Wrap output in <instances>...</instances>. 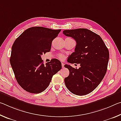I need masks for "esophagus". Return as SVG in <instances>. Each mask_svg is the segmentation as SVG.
I'll return each instance as SVG.
<instances>
[{
  "mask_svg": "<svg viewBox=\"0 0 121 121\" xmlns=\"http://www.w3.org/2000/svg\"><path fill=\"white\" fill-rule=\"evenodd\" d=\"M61 65H62V68H64L65 63H61Z\"/></svg>",
  "mask_w": 121,
  "mask_h": 121,
  "instance_id": "1",
  "label": "esophagus"
}]
</instances>
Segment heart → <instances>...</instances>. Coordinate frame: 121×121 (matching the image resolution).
<instances>
[{
    "instance_id": "b5f03b06",
    "label": "heart",
    "mask_w": 121,
    "mask_h": 121,
    "mask_svg": "<svg viewBox=\"0 0 121 121\" xmlns=\"http://www.w3.org/2000/svg\"><path fill=\"white\" fill-rule=\"evenodd\" d=\"M58 57H59V59H61V60H63V59H64L65 58V56L64 55L62 54H59L58 55Z\"/></svg>"
}]
</instances>
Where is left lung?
<instances>
[{
	"instance_id": "left-lung-1",
	"label": "left lung",
	"mask_w": 121,
	"mask_h": 121,
	"mask_svg": "<svg viewBox=\"0 0 121 121\" xmlns=\"http://www.w3.org/2000/svg\"><path fill=\"white\" fill-rule=\"evenodd\" d=\"M63 34L76 42L75 52L69 57L68 62L81 65L77 69L65 65L69 70V76L65 78V85L74 95H87L99 85L105 76L109 51L100 36L87 29L65 30Z\"/></svg>"
}]
</instances>
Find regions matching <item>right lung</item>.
Returning <instances> with one entry per match:
<instances>
[{"label": "right lung", "mask_w": 121, "mask_h": 121, "mask_svg": "<svg viewBox=\"0 0 121 121\" xmlns=\"http://www.w3.org/2000/svg\"><path fill=\"white\" fill-rule=\"evenodd\" d=\"M61 30L34 26L26 30L13 43L10 63L18 84L28 92L44 91L62 68L58 59L44 65L41 58L43 53L50 52L53 40Z\"/></svg>", "instance_id": "obj_1"}]
</instances>
